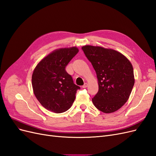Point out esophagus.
<instances>
[{"label":"esophagus","instance_id":"obj_1","mask_svg":"<svg viewBox=\"0 0 156 156\" xmlns=\"http://www.w3.org/2000/svg\"><path fill=\"white\" fill-rule=\"evenodd\" d=\"M87 87H88V83H84V84H83V88H86Z\"/></svg>","mask_w":156,"mask_h":156}]
</instances>
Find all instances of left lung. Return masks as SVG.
<instances>
[{"mask_svg":"<svg viewBox=\"0 0 156 156\" xmlns=\"http://www.w3.org/2000/svg\"><path fill=\"white\" fill-rule=\"evenodd\" d=\"M82 49L97 75L99 90L92 99L94 106L105 113L118 111L128 100L133 89V66L114 49L93 45H84Z\"/></svg>","mask_w":156,"mask_h":156,"instance_id":"left-lung-1","label":"left lung"}]
</instances>
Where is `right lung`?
Listing matches in <instances>:
<instances>
[{
  "label": "right lung",
  "instance_id": "add662e5",
  "mask_svg": "<svg viewBox=\"0 0 156 156\" xmlns=\"http://www.w3.org/2000/svg\"><path fill=\"white\" fill-rule=\"evenodd\" d=\"M79 52L77 47L54 50L36 65L32 75L34 95L46 109L64 112L72 107L80 88L65 68Z\"/></svg>",
  "mask_w": 156,
  "mask_h": 156
}]
</instances>
